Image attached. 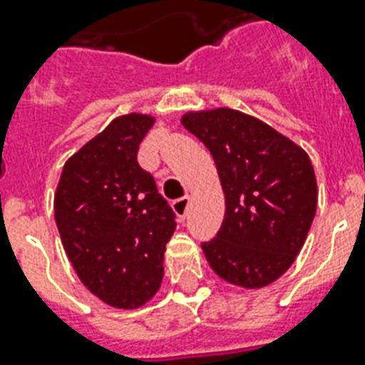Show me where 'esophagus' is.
<instances>
[{
  "label": "esophagus",
  "mask_w": 365,
  "mask_h": 365,
  "mask_svg": "<svg viewBox=\"0 0 365 365\" xmlns=\"http://www.w3.org/2000/svg\"><path fill=\"white\" fill-rule=\"evenodd\" d=\"M172 208H174V212H176L180 220H185V216H187V210H189L187 195H183V197H180V199L174 200V202H172Z\"/></svg>",
  "instance_id": "obj_1"
}]
</instances>
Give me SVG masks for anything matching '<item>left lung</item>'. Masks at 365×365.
I'll return each mask as SVG.
<instances>
[{
  "label": "left lung",
  "instance_id": "1",
  "mask_svg": "<svg viewBox=\"0 0 365 365\" xmlns=\"http://www.w3.org/2000/svg\"><path fill=\"white\" fill-rule=\"evenodd\" d=\"M183 126L214 157L225 217L202 252L217 277L263 288L288 271L317 214L309 155L267 123L220 108L191 111Z\"/></svg>",
  "mask_w": 365,
  "mask_h": 365
}]
</instances>
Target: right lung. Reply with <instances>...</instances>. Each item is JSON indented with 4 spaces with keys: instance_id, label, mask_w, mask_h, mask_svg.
Wrapping results in <instances>:
<instances>
[{
    "instance_id": "right-lung-1",
    "label": "right lung",
    "mask_w": 365,
    "mask_h": 365,
    "mask_svg": "<svg viewBox=\"0 0 365 365\" xmlns=\"http://www.w3.org/2000/svg\"><path fill=\"white\" fill-rule=\"evenodd\" d=\"M153 117H117L64 165L54 220L81 282L117 309H136L157 294L176 214L138 149Z\"/></svg>"
}]
</instances>
